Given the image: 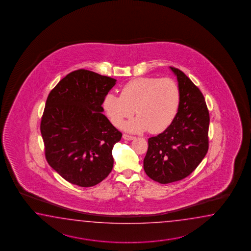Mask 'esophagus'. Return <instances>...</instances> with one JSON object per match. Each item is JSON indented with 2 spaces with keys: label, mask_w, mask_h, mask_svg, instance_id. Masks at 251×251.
I'll list each match as a JSON object with an SVG mask.
<instances>
[{
  "label": "esophagus",
  "mask_w": 251,
  "mask_h": 251,
  "mask_svg": "<svg viewBox=\"0 0 251 251\" xmlns=\"http://www.w3.org/2000/svg\"><path fill=\"white\" fill-rule=\"evenodd\" d=\"M123 138L126 139V140H133V139L135 138V136L130 135V134H127V133H124Z\"/></svg>",
  "instance_id": "obj_1"
}]
</instances>
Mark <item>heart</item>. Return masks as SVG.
<instances>
[{"mask_svg": "<svg viewBox=\"0 0 251 251\" xmlns=\"http://www.w3.org/2000/svg\"><path fill=\"white\" fill-rule=\"evenodd\" d=\"M180 102L178 86L171 78L142 77L136 78L122 87L121 95L107 94L104 108L116 126L129 121L126 127L129 131L142 132L149 129L151 133L164 131L176 117Z\"/></svg>", "mask_w": 251, "mask_h": 251, "instance_id": "b5f03b06", "label": "heart"}]
</instances>
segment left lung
Segmentation results:
<instances>
[{
	"mask_svg": "<svg viewBox=\"0 0 251 251\" xmlns=\"http://www.w3.org/2000/svg\"><path fill=\"white\" fill-rule=\"evenodd\" d=\"M176 75L180 102L176 117L163 133L148 139L144 169L160 184L189 176L207 153L210 123L203 93L187 75L171 66Z\"/></svg>",
	"mask_w": 251,
	"mask_h": 251,
	"instance_id": "8db88e82",
	"label": "left lung"
}]
</instances>
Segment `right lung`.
Wrapping results in <instances>:
<instances>
[{"instance_id": "1", "label": "right lung", "mask_w": 251, "mask_h": 251, "mask_svg": "<svg viewBox=\"0 0 251 251\" xmlns=\"http://www.w3.org/2000/svg\"><path fill=\"white\" fill-rule=\"evenodd\" d=\"M117 80L89 70L70 73L50 91L40 123L48 164L65 180L90 187L112 171L122 133L103 114Z\"/></svg>"}]
</instances>
